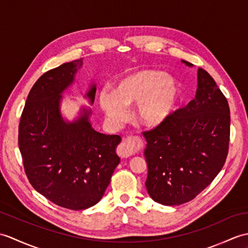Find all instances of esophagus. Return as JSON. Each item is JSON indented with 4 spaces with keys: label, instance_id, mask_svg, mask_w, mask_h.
Here are the masks:
<instances>
[{
    "label": "esophagus",
    "instance_id": "esophagus-1",
    "mask_svg": "<svg viewBox=\"0 0 248 248\" xmlns=\"http://www.w3.org/2000/svg\"><path fill=\"white\" fill-rule=\"evenodd\" d=\"M118 155L122 158H126V157H130L133 155V150H132L131 146L129 145L126 140H124L122 143H120L119 147H118V150H117Z\"/></svg>",
    "mask_w": 248,
    "mask_h": 248
}]
</instances>
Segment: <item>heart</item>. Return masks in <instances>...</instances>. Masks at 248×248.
<instances>
[{"label": "heart", "mask_w": 248, "mask_h": 248, "mask_svg": "<svg viewBox=\"0 0 248 248\" xmlns=\"http://www.w3.org/2000/svg\"><path fill=\"white\" fill-rule=\"evenodd\" d=\"M178 89L173 78L156 70L142 68L126 75L113 93L101 91L100 107L112 123L119 124L126 116L124 106L135 103V115L147 126H157L173 110Z\"/></svg>", "instance_id": "heart-1"}]
</instances>
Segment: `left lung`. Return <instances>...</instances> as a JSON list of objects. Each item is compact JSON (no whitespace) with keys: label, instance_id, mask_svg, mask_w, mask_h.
<instances>
[{"label":"left lung","instance_id":"1","mask_svg":"<svg viewBox=\"0 0 248 248\" xmlns=\"http://www.w3.org/2000/svg\"><path fill=\"white\" fill-rule=\"evenodd\" d=\"M229 134L227 99L214 78L200 67L194 99L142 133L147 141L146 188L151 199L167 206L193 200L225 164Z\"/></svg>","mask_w":248,"mask_h":248}]
</instances>
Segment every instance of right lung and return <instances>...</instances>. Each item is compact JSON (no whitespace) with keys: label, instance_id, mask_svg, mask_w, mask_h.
<instances>
[{"label":"right lung","instance_id":"right-lung-1","mask_svg":"<svg viewBox=\"0 0 248 248\" xmlns=\"http://www.w3.org/2000/svg\"><path fill=\"white\" fill-rule=\"evenodd\" d=\"M82 59L43 74L33 84L19 124V148L31 186L54 204L83 210L97 204L120 163L119 135L97 132L91 108L82 107L73 122L61 113L62 94L75 82ZM96 84L84 97L94 103Z\"/></svg>","mask_w":248,"mask_h":248}]
</instances>
